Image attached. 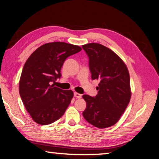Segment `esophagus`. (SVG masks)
Segmentation results:
<instances>
[{"label": "esophagus", "instance_id": "1", "mask_svg": "<svg viewBox=\"0 0 159 159\" xmlns=\"http://www.w3.org/2000/svg\"><path fill=\"white\" fill-rule=\"evenodd\" d=\"M74 97L78 98V99H80V98H81V97H82V95L80 94V93H77V92H75L74 93Z\"/></svg>", "mask_w": 159, "mask_h": 159}]
</instances>
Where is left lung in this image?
Wrapping results in <instances>:
<instances>
[{
  "mask_svg": "<svg viewBox=\"0 0 159 159\" xmlns=\"http://www.w3.org/2000/svg\"><path fill=\"white\" fill-rule=\"evenodd\" d=\"M89 57L91 79L99 80L97 95H83L86 108L83 116L98 128L115 125L131 98L129 74L126 65L110 49L99 43L82 46Z\"/></svg>",
  "mask_w": 159,
  "mask_h": 159,
  "instance_id": "8db88e82",
  "label": "left lung"
}]
</instances>
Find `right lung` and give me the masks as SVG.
I'll use <instances>...</instances> for the list:
<instances>
[{
    "instance_id": "right-lung-1",
    "label": "right lung",
    "mask_w": 159,
    "mask_h": 159,
    "mask_svg": "<svg viewBox=\"0 0 159 159\" xmlns=\"http://www.w3.org/2000/svg\"><path fill=\"white\" fill-rule=\"evenodd\" d=\"M81 50L79 46L66 42H49L38 48L26 61L19 80V93L26 109L37 124H51L64 115L73 92L52 84L61 76L66 58Z\"/></svg>"
}]
</instances>
